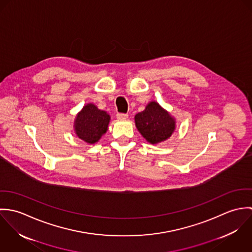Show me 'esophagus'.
<instances>
[{
	"label": "esophagus",
	"mask_w": 252,
	"mask_h": 252,
	"mask_svg": "<svg viewBox=\"0 0 252 252\" xmlns=\"http://www.w3.org/2000/svg\"><path fill=\"white\" fill-rule=\"evenodd\" d=\"M116 117L119 120H124V119H126L128 117V114H126V113H117Z\"/></svg>",
	"instance_id": "obj_1"
}]
</instances>
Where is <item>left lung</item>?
<instances>
[{"label": "left lung", "instance_id": "left-lung-1", "mask_svg": "<svg viewBox=\"0 0 252 252\" xmlns=\"http://www.w3.org/2000/svg\"><path fill=\"white\" fill-rule=\"evenodd\" d=\"M136 127L151 144L168 140L176 130L175 118L156 102H150L135 116Z\"/></svg>", "mask_w": 252, "mask_h": 252}]
</instances>
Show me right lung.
<instances>
[{"label": "right lung", "mask_w": 252, "mask_h": 252, "mask_svg": "<svg viewBox=\"0 0 252 252\" xmlns=\"http://www.w3.org/2000/svg\"><path fill=\"white\" fill-rule=\"evenodd\" d=\"M109 114L93 104L85 105L74 119L75 135L87 144H93L102 138L108 130Z\"/></svg>", "instance_id": "right-lung-1"}]
</instances>
